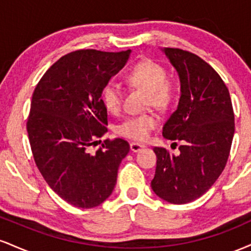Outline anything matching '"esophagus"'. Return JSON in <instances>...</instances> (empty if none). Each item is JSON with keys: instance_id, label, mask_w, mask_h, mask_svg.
<instances>
[{"instance_id": "1", "label": "esophagus", "mask_w": 251, "mask_h": 251, "mask_svg": "<svg viewBox=\"0 0 251 251\" xmlns=\"http://www.w3.org/2000/svg\"><path fill=\"white\" fill-rule=\"evenodd\" d=\"M129 146H131L132 152H138V151H140L142 149L145 148V145H144V144H139V143H131V145Z\"/></svg>"}]
</instances>
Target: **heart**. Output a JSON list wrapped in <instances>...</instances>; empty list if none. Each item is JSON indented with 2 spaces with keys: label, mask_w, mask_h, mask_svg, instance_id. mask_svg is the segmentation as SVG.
<instances>
[{
  "label": "heart",
  "mask_w": 251,
  "mask_h": 251,
  "mask_svg": "<svg viewBox=\"0 0 251 251\" xmlns=\"http://www.w3.org/2000/svg\"><path fill=\"white\" fill-rule=\"evenodd\" d=\"M126 82L131 87L140 88L148 93L146 103L158 109H168L177 94L175 81L166 76V70L160 63L145 59L138 61L129 68L125 75ZM101 101L108 113H119L123 105L122 88L109 82L101 92ZM159 124V118L154 113H144L126 118L116 127L117 134L133 140H144L150 132Z\"/></svg>",
  "instance_id": "b5f03b06"
}]
</instances>
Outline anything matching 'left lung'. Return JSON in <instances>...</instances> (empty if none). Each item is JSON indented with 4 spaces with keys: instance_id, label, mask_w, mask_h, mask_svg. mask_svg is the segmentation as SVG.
Wrapping results in <instances>:
<instances>
[{
    "instance_id": "1",
    "label": "left lung",
    "mask_w": 251,
    "mask_h": 251,
    "mask_svg": "<svg viewBox=\"0 0 251 251\" xmlns=\"http://www.w3.org/2000/svg\"><path fill=\"white\" fill-rule=\"evenodd\" d=\"M164 51L179 74L181 96L163 135L180 146L177 154L153 149L157 168L151 186L162 200L185 204L205 194L226 168L235 132L234 108L226 85L208 62L179 48Z\"/></svg>"
}]
</instances>
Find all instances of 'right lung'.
Returning <instances> with one entry per match:
<instances>
[{
    "label": "right lung",
    "mask_w": 251,
    "mask_h": 251,
    "mask_svg": "<svg viewBox=\"0 0 251 251\" xmlns=\"http://www.w3.org/2000/svg\"><path fill=\"white\" fill-rule=\"evenodd\" d=\"M129 51H71L48 68L33 92L27 132L34 160L50 189L76 208H96L107 200L129 152L120 138L89 150L107 132L102 88Z\"/></svg>",
    "instance_id": "1"
}]
</instances>
